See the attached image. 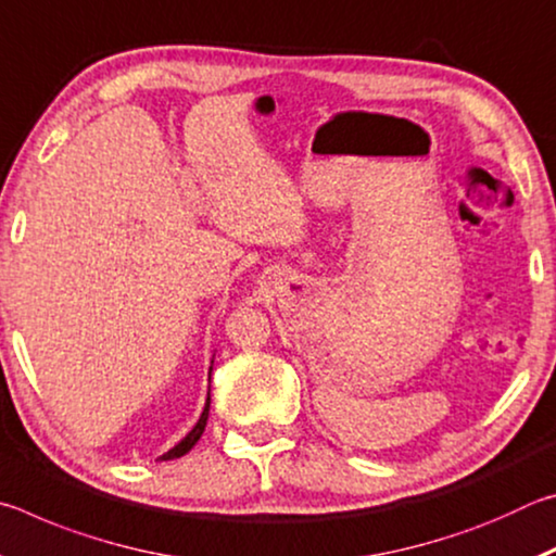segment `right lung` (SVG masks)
Instances as JSON below:
<instances>
[{"mask_svg":"<svg viewBox=\"0 0 556 556\" xmlns=\"http://www.w3.org/2000/svg\"><path fill=\"white\" fill-rule=\"evenodd\" d=\"M208 412H211V392H208V397H205V407H203V414H201V419L195 421V427L188 431V434L178 441V444L172 448V451H166V454L159 458V460H172V458H181L184 454H188V451H191L193 446H195V441L201 439V434H203V429H205V421H208Z\"/></svg>","mask_w":556,"mask_h":556,"instance_id":"add662e5","label":"right lung"}]
</instances>
